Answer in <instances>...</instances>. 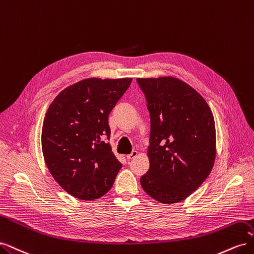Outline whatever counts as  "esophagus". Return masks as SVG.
<instances>
[{"instance_id": "obj_1", "label": "esophagus", "mask_w": 254, "mask_h": 254, "mask_svg": "<svg viewBox=\"0 0 254 254\" xmlns=\"http://www.w3.org/2000/svg\"><path fill=\"white\" fill-rule=\"evenodd\" d=\"M137 153H139V152H137L136 150H133L131 153H130V155H127V159H128V160L134 159V158L137 156Z\"/></svg>"}]
</instances>
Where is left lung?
Segmentation results:
<instances>
[{
    "instance_id": "8db88e82",
    "label": "left lung",
    "mask_w": 254,
    "mask_h": 254,
    "mask_svg": "<svg viewBox=\"0 0 254 254\" xmlns=\"http://www.w3.org/2000/svg\"><path fill=\"white\" fill-rule=\"evenodd\" d=\"M136 82L150 114V166L141 177V186L161 203L179 202L201 186L213 168V113L204 98L178 78H137Z\"/></svg>"
}]
</instances>
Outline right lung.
<instances>
[{"label": "right lung", "mask_w": 254, "mask_h": 254, "mask_svg": "<svg viewBox=\"0 0 254 254\" xmlns=\"http://www.w3.org/2000/svg\"><path fill=\"white\" fill-rule=\"evenodd\" d=\"M131 81L83 79L61 91L49 107L41 134L45 164L75 198H101L122 168L108 142V118Z\"/></svg>", "instance_id": "obj_1"}]
</instances>
